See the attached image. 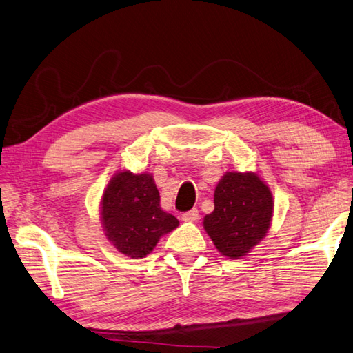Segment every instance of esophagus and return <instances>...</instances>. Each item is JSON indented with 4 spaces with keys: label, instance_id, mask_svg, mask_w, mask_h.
Masks as SVG:
<instances>
[{
    "label": "esophagus",
    "instance_id": "obj_1",
    "mask_svg": "<svg viewBox=\"0 0 353 353\" xmlns=\"http://www.w3.org/2000/svg\"><path fill=\"white\" fill-rule=\"evenodd\" d=\"M198 219H199V211L196 208L187 211V213L183 214L184 222H194V221H198Z\"/></svg>",
    "mask_w": 353,
    "mask_h": 353
}]
</instances>
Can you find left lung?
Masks as SVG:
<instances>
[{
  "instance_id": "1",
  "label": "left lung",
  "mask_w": 353,
  "mask_h": 353,
  "mask_svg": "<svg viewBox=\"0 0 353 353\" xmlns=\"http://www.w3.org/2000/svg\"><path fill=\"white\" fill-rule=\"evenodd\" d=\"M272 192L254 172H226L214 190V211L203 217V230L216 249L232 260L245 256L270 228Z\"/></svg>"
}]
</instances>
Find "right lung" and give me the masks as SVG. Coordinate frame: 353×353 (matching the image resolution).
I'll return each instance as SVG.
<instances>
[{"mask_svg": "<svg viewBox=\"0 0 353 353\" xmlns=\"http://www.w3.org/2000/svg\"><path fill=\"white\" fill-rule=\"evenodd\" d=\"M101 222L108 241L121 254L143 258L159 240L179 225L160 207V193L151 174L123 170L107 184L101 201Z\"/></svg>", "mask_w": 353, "mask_h": 353, "instance_id": "obj_1", "label": "right lung"}]
</instances>
